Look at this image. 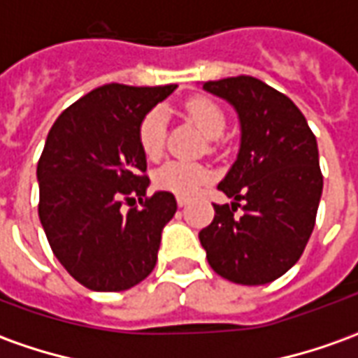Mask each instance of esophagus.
I'll return each mask as SVG.
<instances>
[{"label": "esophagus", "instance_id": "1", "mask_svg": "<svg viewBox=\"0 0 358 358\" xmlns=\"http://www.w3.org/2000/svg\"><path fill=\"white\" fill-rule=\"evenodd\" d=\"M176 203H178V207H186L187 203H189V199H187V197H182V195H178V197H176Z\"/></svg>", "mask_w": 358, "mask_h": 358}]
</instances>
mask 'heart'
<instances>
[{
    "instance_id": "1",
    "label": "heart",
    "mask_w": 358,
    "mask_h": 358,
    "mask_svg": "<svg viewBox=\"0 0 358 358\" xmlns=\"http://www.w3.org/2000/svg\"><path fill=\"white\" fill-rule=\"evenodd\" d=\"M187 115L195 124L199 126L207 138H220L226 128V117L222 109L209 99H192L186 105ZM164 138H166V113L161 107H155L143 115L138 126V143L143 155L149 161H157L164 151ZM210 171L207 166L197 163H184V161H169L164 163L153 176V182L159 189L171 194L189 197L199 192V187L209 182Z\"/></svg>"
}]
</instances>
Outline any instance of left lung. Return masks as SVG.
Here are the masks:
<instances>
[{
  "label": "left lung",
  "mask_w": 358,
  "mask_h": 358,
  "mask_svg": "<svg viewBox=\"0 0 358 358\" xmlns=\"http://www.w3.org/2000/svg\"><path fill=\"white\" fill-rule=\"evenodd\" d=\"M203 90L232 105L241 136L238 157L218 184L232 207L215 205L199 241L218 276L268 284L299 261L315 228L322 195L315 134L289 97L259 78H222Z\"/></svg>",
  "instance_id": "1"
}]
</instances>
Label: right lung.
Instances as JSON below:
<instances>
[{
  "label": "right lung",
  "instance_id": "add662e5",
  "mask_svg": "<svg viewBox=\"0 0 358 358\" xmlns=\"http://www.w3.org/2000/svg\"><path fill=\"white\" fill-rule=\"evenodd\" d=\"M176 86L105 84L65 109L38 161V215L53 255L94 292H124L155 268L171 192L145 197L149 178L138 126ZM141 199L128 213L122 201Z\"/></svg>",
  "mask_w": 358,
  "mask_h": 358
}]
</instances>
